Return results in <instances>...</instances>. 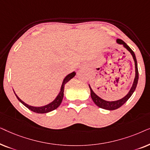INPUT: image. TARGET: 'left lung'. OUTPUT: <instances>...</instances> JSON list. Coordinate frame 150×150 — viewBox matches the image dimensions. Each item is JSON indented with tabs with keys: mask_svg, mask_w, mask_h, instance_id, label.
Here are the masks:
<instances>
[{
	"mask_svg": "<svg viewBox=\"0 0 150 150\" xmlns=\"http://www.w3.org/2000/svg\"><path fill=\"white\" fill-rule=\"evenodd\" d=\"M117 42L120 44L124 45V46L125 47V48H126L127 50H128L129 52L131 53V54L132 55V57H133V59H134V61L135 78L134 80V83H133L132 87H131L130 91L128 92V93L127 94V95L125 96L124 98H122L121 100H117V101H113V102H108V101H106V100H102L100 97H98V96L93 91V90L91 89V87H90L89 85V88H90V91H91V97L92 98V100H93V101L94 102V103H95L98 106H99L100 108H104V109H106V110H109L117 109L118 108L121 107L123 104H125V102H127V100H128L129 98L131 97V96H132V93H134V90L136 89L137 83H138V80H139L138 67H137V61L136 57H135L134 52H133L132 49H131L130 47H129L128 45H127L123 40H120V39H117Z\"/></svg>",
	"mask_w": 150,
	"mask_h": 150,
	"instance_id": "obj_1",
	"label": "left lung"
}]
</instances>
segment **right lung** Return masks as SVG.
Segmentation results:
<instances>
[{
	"label": "right lung",
	"instance_id": "obj_1",
	"mask_svg": "<svg viewBox=\"0 0 150 150\" xmlns=\"http://www.w3.org/2000/svg\"><path fill=\"white\" fill-rule=\"evenodd\" d=\"M75 75H76V73L74 71V72L69 74L67 75V76L65 78L64 80H63L62 85H61L60 93H59L58 96H57L56 99H55L52 102H51V103L48 104V105H46L44 106H40V107H35V106H29V105H28V104H26V103H24L22 100H20V98L18 97V96L15 93V92H14V93L16 94V96L17 97L18 100H19V101L21 102L22 104H24V105L25 106L26 108H28L29 110H32V111H33L35 112H36V113H46V112L52 111V110L56 109V108L59 107V105H60L61 103V102H62V100L63 98V91H64L65 85L69 81V80H71L73 77H74Z\"/></svg>",
	"mask_w": 150,
	"mask_h": 150
}]
</instances>
